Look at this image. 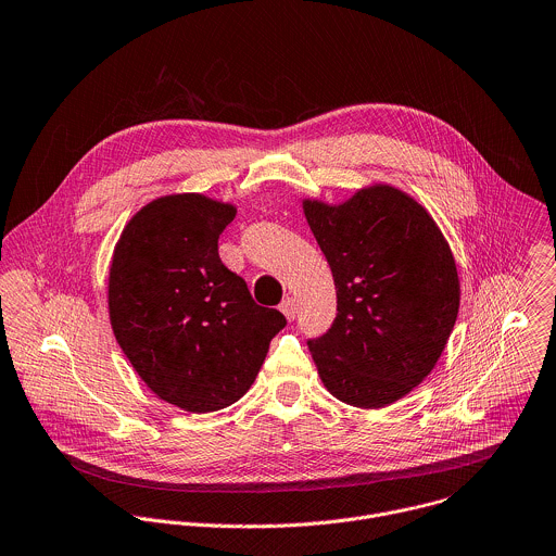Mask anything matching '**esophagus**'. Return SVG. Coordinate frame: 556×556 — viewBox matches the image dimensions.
I'll use <instances>...</instances> for the list:
<instances>
[{"label":"esophagus","mask_w":556,"mask_h":556,"mask_svg":"<svg viewBox=\"0 0 556 556\" xmlns=\"http://www.w3.org/2000/svg\"><path fill=\"white\" fill-rule=\"evenodd\" d=\"M280 313H282L289 321H293V319H295V315H298V304H295V300H293V298L282 300V304H280Z\"/></svg>","instance_id":"34e87169"}]
</instances>
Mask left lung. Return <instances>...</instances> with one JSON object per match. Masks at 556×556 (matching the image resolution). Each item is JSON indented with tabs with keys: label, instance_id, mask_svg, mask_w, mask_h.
<instances>
[{
	"label": "left lung",
	"instance_id": "obj_1",
	"mask_svg": "<svg viewBox=\"0 0 556 556\" xmlns=\"http://www.w3.org/2000/svg\"><path fill=\"white\" fill-rule=\"evenodd\" d=\"M328 258L337 319L308 341L339 401L377 409L412 392L438 365L459 313L455 256L431 213L399 187H361L339 204L304 198Z\"/></svg>",
	"mask_w": 556,
	"mask_h": 556
}]
</instances>
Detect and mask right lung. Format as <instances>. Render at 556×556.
<instances>
[{"label": "right lung", "instance_id": "1", "mask_svg": "<svg viewBox=\"0 0 556 556\" xmlns=\"http://www.w3.org/2000/svg\"><path fill=\"white\" fill-rule=\"evenodd\" d=\"M235 215V204L204 193L160 195L127 222L110 263L121 350L149 390L186 412L241 399L287 324L219 261L217 239Z\"/></svg>", "mask_w": 556, "mask_h": 556}]
</instances>
